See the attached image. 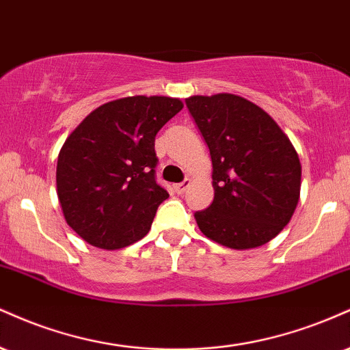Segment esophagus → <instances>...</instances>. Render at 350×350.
I'll list each match as a JSON object with an SVG mask.
<instances>
[{"label":"esophagus","instance_id":"esophagus-1","mask_svg":"<svg viewBox=\"0 0 350 350\" xmlns=\"http://www.w3.org/2000/svg\"><path fill=\"white\" fill-rule=\"evenodd\" d=\"M188 187H190V180L187 178V180H183L182 183H176L174 188H175V191L178 193V195H183V193L187 191V188H188Z\"/></svg>","mask_w":350,"mask_h":350}]
</instances>
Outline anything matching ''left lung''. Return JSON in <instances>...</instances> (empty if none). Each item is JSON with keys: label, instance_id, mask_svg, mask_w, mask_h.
Wrapping results in <instances>:
<instances>
[{"label": "left lung", "instance_id": "obj_1", "mask_svg": "<svg viewBox=\"0 0 350 350\" xmlns=\"http://www.w3.org/2000/svg\"><path fill=\"white\" fill-rule=\"evenodd\" d=\"M213 162L215 200L196 211L200 231L229 249H256L290 223L301 163L288 135L260 106L231 93L187 98Z\"/></svg>", "mask_w": 350, "mask_h": 350}]
</instances>
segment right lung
Wrapping results in <instances>:
<instances>
[{"mask_svg":"<svg viewBox=\"0 0 350 350\" xmlns=\"http://www.w3.org/2000/svg\"><path fill=\"white\" fill-rule=\"evenodd\" d=\"M182 108L170 96L119 98L92 111L68 135L57 160V196L81 239L114 250L149 232L168 198L155 182V135Z\"/></svg>","mask_w":350,"mask_h":350,"instance_id":"1","label":"right lung"}]
</instances>
